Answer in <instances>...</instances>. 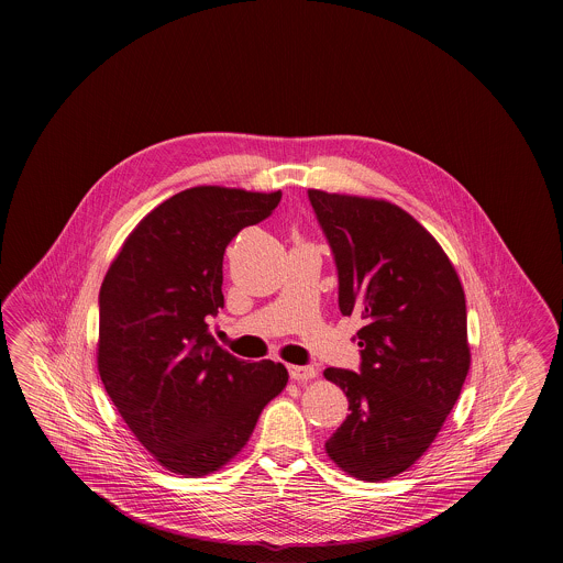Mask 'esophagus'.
I'll list each match as a JSON object with an SVG mask.
<instances>
[{
	"instance_id": "1",
	"label": "esophagus",
	"mask_w": 563,
	"mask_h": 563,
	"mask_svg": "<svg viewBox=\"0 0 563 563\" xmlns=\"http://www.w3.org/2000/svg\"><path fill=\"white\" fill-rule=\"evenodd\" d=\"M289 375L295 382H308V379L317 377V369L308 367V365H289Z\"/></svg>"
}]
</instances>
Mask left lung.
<instances>
[{
    "label": "left lung",
    "mask_w": 563,
    "mask_h": 563,
    "mask_svg": "<svg viewBox=\"0 0 563 563\" xmlns=\"http://www.w3.org/2000/svg\"><path fill=\"white\" fill-rule=\"evenodd\" d=\"M338 268L344 317L358 314V374L324 377L349 397V418L324 450L361 482H384L424 454L471 367L466 301L439 242L386 200L308 189Z\"/></svg>",
    "instance_id": "8db88e82"
}]
</instances>
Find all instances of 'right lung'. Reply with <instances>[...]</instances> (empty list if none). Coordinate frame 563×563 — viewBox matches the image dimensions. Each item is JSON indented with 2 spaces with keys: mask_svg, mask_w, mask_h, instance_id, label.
<instances>
[{
  "mask_svg": "<svg viewBox=\"0 0 563 563\" xmlns=\"http://www.w3.org/2000/svg\"><path fill=\"white\" fill-rule=\"evenodd\" d=\"M280 191L200 186L164 200L122 244L99 294V375L139 443L177 475L202 477L246 445L285 386L283 363L221 349L223 253Z\"/></svg>",
  "mask_w": 563,
  "mask_h": 563,
  "instance_id": "right-lung-1",
  "label": "right lung"
}]
</instances>
